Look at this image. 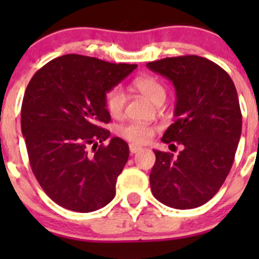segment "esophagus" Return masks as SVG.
<instances>
[{
  "label": "esophagus",
  "instance_id": "obj_1",
  "mask_svg": "<svg viewBox=\"0 0 259 259\" xmlns=\"http://www.w3.org/2000/svg\"><path fill=\"white\" fill-rule=\"evenodd\" d=\"M129 149H130V153L135 154V153H138V151L142 150V146L135 145V144H130V145H129Z\"/></svg>",
  "mask_w": 259,
  "mask_h": 259
}]
</instances>
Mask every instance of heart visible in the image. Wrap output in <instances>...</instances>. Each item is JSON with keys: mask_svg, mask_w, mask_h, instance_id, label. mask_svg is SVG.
Here are the masks:
<instances>
[{"mask_svg": "<svg viewBox=\"0 0 259 259\" xmlns=\"http://www.w3.org/2000/svg\"><path fill=\"white\" fill-rule=\"evenodd\" d=\"M134 88L145 96L151 103H163L165 100L166 91L163 83L153 76H142L134 81ZM105 105L113 116H121L126 106V94L120 86L111 89L105 98ZM155 127L142 122H129L117 127V134L124 139L137 144H145L154 137Z\"/></svg>", "mask_w": 259, "mask_h": 259, "instance_id": "b5f03b06", "label": "heart"}]
</instances>
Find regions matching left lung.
<instances>
[{"label": "left lung", "instance_id": "8db88e82", "mask_svg": "<svg viewBox=\"0 0 259 259\" xmlns=\"http://www.w3.org/2000/svg\"><path fill=\"white\" fill-rule=\"evenodd\" d=\"M146 66L176 88V121L161 142L183 145L177 156L154 150L151 193L176 209L200 207L221 189L233 165L242 133L236 86L221 66L197 55L166 57Z\"/></svg>", "mask_w": 259, "mask_h": 259}]
</instances>
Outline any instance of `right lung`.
I'll use <instances>...</instances> for the list:
<instances>
[{
  "label": "right lung",
  "instance_id": "1",
  "mask_svg": "<svg viewBox=\"0 0 259 259\" xmlns=\"http://www.w3.org/2000/svg\"><path fill=\"white\" fill-rule=\"evenodd\" d=\"M135 67L70 54L51 60L28 82L21 129L31 169L56 204L89 213L114 199L129 145L116 137L104 145L110 132L103 125L111 119L105 98Z\"/></svg>",
  "mask_w": 259,
  "mask_h": 259
}]
</instances>
